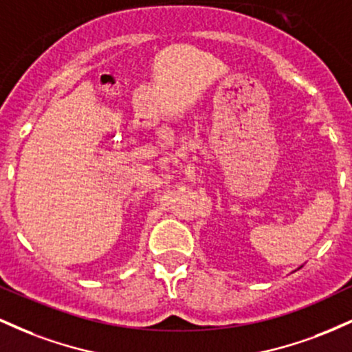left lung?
Wrapping results in <instances>:
<instances>
[{"label": "left lung", "instance_id": "obj_1", "mask_svg": "<svg viewBox=\"0 0 352 352\" xmlns=\"http://www.w3.org/2000/svg\"><path fill=\"white\" fill-rule=\"evenodd\" d=\"M300 268H301V266H300ZM294 272H296V270H294Z\"/></svg>", "mask_w": 352, "mask_h": 352}]
</instances>
